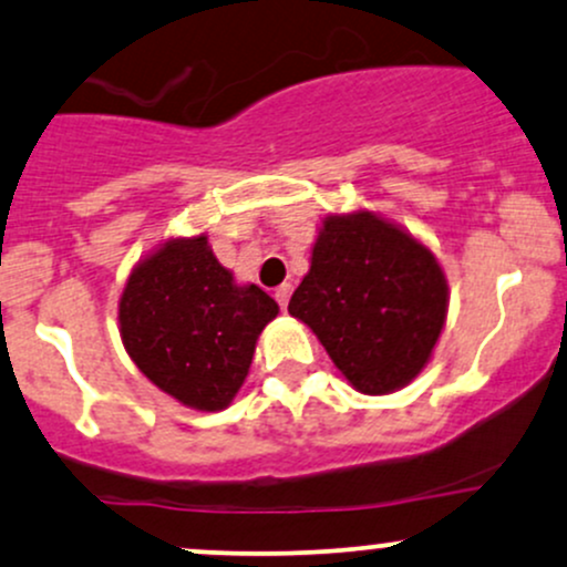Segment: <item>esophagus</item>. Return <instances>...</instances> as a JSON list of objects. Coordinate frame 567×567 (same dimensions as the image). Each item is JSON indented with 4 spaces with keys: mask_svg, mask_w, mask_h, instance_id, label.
I'll return each mask as SVG.
<instances>
[{
    "mask_svg": "<svg viewBox=\"0 0 567 567\" xmlns=\"http://www.w3.org/2000/svg\"><path fill=\"white\" fill-rule=\"evenodd\" d=\"M290 293H293V285H290V282H282V285H279V288L277 290H274V298H277V301H279V307H288V301H290Z\"/></svg>",
    "mask_w": 567,
    "mask_h": 567,
    "instance_id": "1",
    "label": "esophagus"
}]
</instances>
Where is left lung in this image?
Here are the masks:
<instances>
[{
    "instance_id": "obj_1",
    "label": "left lung",
    "mask_w": 567,
    "mask_h": 567,
    "mask_svg": "<svg viewBox=\"0 0 567 567\" xmlns=\"http://www.w3.org/2000/svg\"><path fill=\"white\" fill-rule=\"evenodd\" d=\"M350 388L390 395L431 363L450 285L431 247L371 209L331 213L288 303Z\"/></svg>"
}]
</instances>
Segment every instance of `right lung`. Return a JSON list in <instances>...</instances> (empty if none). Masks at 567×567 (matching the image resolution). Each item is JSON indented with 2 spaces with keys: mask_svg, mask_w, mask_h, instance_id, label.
I'll list each match as a JSON object with an SVG mask.
<instances>
[{
  "mask_svg": "<svg viewBox=\"0 0 567 567\" xmlns=\"http://www.w3.org/2000/svg\"><path fill=\"white\" fill-rule=\"evenodd\" d=\"M277 315V301L258 285L236 282L202 231L172 236L136 260L117 301V331L161 393L196 412H223Z\"/></svg>",
  "mask_w": 567,
  "mask_h": 567,
  "instance_id": "add662e5",
  "label": "right lung"
}]
</instances>
